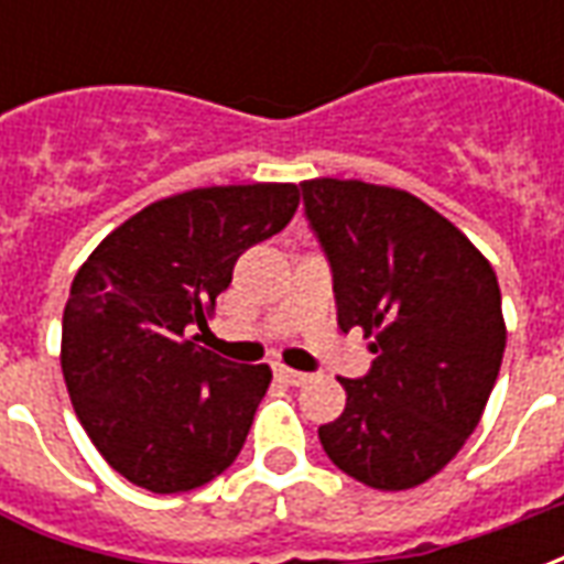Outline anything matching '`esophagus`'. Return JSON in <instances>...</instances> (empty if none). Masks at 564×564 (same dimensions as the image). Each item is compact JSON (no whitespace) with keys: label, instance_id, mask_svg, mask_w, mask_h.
Here are the masks:
<instances>
[{"label":"esophagus","instance_id":"obj_1","mask_svg":"<svg viewBox=\"0 0 564 564\" xmlns=\"http://www.w3.org/2000/svg\"><path fill=\"white\" fill-rule=\"evenodd\" d=\"M274 375H278V380H283V383H290V387H305L307 380H311V375H305V371H295V368L286 366H274Z\"/></svg>","mask_w":564,"mask_h":564}]
</instances>
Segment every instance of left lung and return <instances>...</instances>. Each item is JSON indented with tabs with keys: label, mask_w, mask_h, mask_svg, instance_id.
Here are the masks:
<instances>
[{
	"label": "left lung",
	"mask_w": 564,
	"mask_h": 564,
	"mask_svg": "<svg viewBox=\"0 0 564 564\" xmlns=\"http://www.w3.org/2000/svg\"><path fill=\"white\" fill-rule=\"evenodd\" d=\"M305 217L329 259L341 332L375 362L347 380L344 414L319 444L344 474L383 492L425 484L471 435L505 356L496 271L465 235L404 189L317 177Z\"/></svg>",
	"instance_id": "1"
}]
</instances>
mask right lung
Instances as JSON below:
<instances>
[{
  "label": "right lung",
  "mask_w": 564,
  "mask_h": 564,
  "mask_svg": "<svg viewBox=\"0 0 564 564\" xmlns=\"http://www.w3.org/2000/svg\"><path fill=\"white\" fill-rule=\"evenodd\" d=\"M299 208L295 184L202 186L160 198L96 247L63 311V378L105 462L150 492H186L241 453L269 366L198 347L247 247Z\"/></svg>",
  "instance_id": "1"
}]
</instances>
